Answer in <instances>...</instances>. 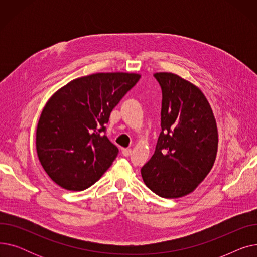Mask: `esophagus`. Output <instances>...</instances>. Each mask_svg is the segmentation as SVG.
<instances>
[{"instance_id": "1", "label": "esophagus", "mask_w": 257, "mask_h": 257, "mask_svg": "<svg viewBox=\"0 0 257 257\" xmlns=\"http://www.w3.org/2000/svg\"><path fill=\"white\" fill-rule=\"evenodd\" d=\"M131 152H132L131 148H126V149H123V150H121V154H123L124 156H129V155L131 154Z\"/></svg>"}]
</instances>
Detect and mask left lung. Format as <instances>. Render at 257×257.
<instances>
[{"label": "left lung", "mask_w": 257, "mask_h": 257, "mask_svg": "<svg viewBox=\"0 0 257 257\" xmlns=\"http://www.w3.org/2000/svg\"><path fill=\"white\" fill-rule=\"evenodd\" d=\"M154 77L163 90V130L141 173L153 193L177 199L193 193L211 171L218 152L217 121L204 93L194 83L168 72Z\"/></svg>", "instance_id": "1"}]
</instances>
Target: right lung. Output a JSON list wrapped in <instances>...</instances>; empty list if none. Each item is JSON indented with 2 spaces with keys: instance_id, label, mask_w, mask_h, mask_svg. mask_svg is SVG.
Segmentation results:
<instances>
[{
  "instance_id": "obj_1",
  "label": "right lung",
  "mask_w": 257,
  "mask_h": 257,
  "mask_svg": "<svg viewBox=\"0 0 257 257\" xmlns=\"http://www.w3.org/2000/svg\"><path fill=\"white\" fill-rule=\"evenodd\" d=\"M140 78L137 73H97L53 93L39 116L35 145L54 182L67 191H83L109 169L118 150L104 136L105 125Z\"/></svg>"
}]
</instances>
